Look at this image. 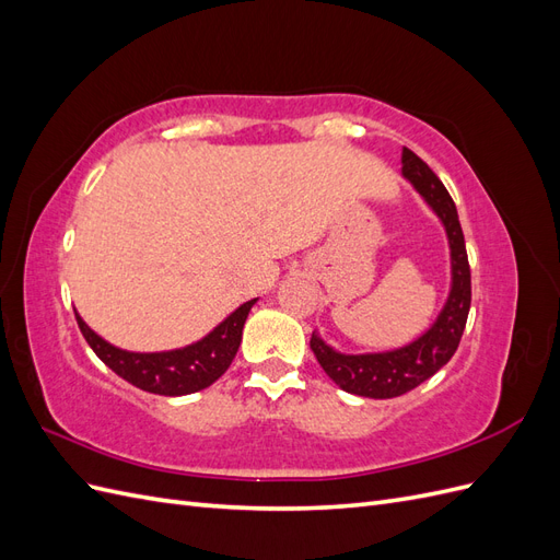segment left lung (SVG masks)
Returning <instances> with one entry per match:
<instances>
[{"instance_id":"left-lung-1","label":"left lung","mask_w":560,"mask_h":560,"mask_svg":"<svg viewBox=\"0 0 560 560\" xmlns=\"http://www.w3.org/2000/svg\"><path fill=\"white\" fill-rule=\"evenodd\" d=\"M401 177L409 182L444 226L451 257L448 296L432 325L411 343L381 352H341L313 331L311 348L325 374L350 395L393 399L434 376L457 350L471 303V278L465 235L455 202L428 163L411 149H401Z\"/></svg>"}]
</instances>
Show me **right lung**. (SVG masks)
<instances>
[{
  "label": "right lung",
  "instance_id": "right-lung-1",
  "mask_svg": "<svg viewBox=\"0 0 560 560\" xmlns=\"http://www.w3.org/2000/svg\"><path fill=\"white\" fill-rule=\"evenodd\" d=\"M254 303L257 299L245 301L196 343L161 352H132L116 348L95 334L77 311L74 315L83 338L114 374L144 389V393L182 397L210 387L231 366L243 341V327Z\"/></svg>",
  "mask_w": 560,
  "mask_h": 560
}]
</instances>
